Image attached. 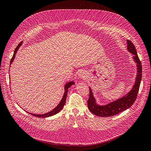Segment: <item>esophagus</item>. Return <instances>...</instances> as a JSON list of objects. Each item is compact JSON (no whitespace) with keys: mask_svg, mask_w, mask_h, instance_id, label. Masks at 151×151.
<instances>
[{"mask_svg":"<svg viewBox=\"0 0 151 151\" xmlns=\"http://www.w3.org/2000/svg\"><path fill=\"white\" fill-rule=\"evenodd\" d=\"M79 75H80V77H82V78H85L86 77V74L84 73H83V72H80V73L79 74Z\"/></svg>","mask_w":151,"mask_h":151,"instance_id":"obj_1","label":"esophagus"}]
</instances>
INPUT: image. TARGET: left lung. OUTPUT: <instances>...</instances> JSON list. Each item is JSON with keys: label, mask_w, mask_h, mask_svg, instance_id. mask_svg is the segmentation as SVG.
Here are the masks:
<instances>
[{"label": "left lung", "mask_w": 151, "mask_h": 151, "mask_svg": "<svg viewBox=\"0 0 151 151\" xmlns=\"http://www.w3.org/2000/svg\"><path fill=\"white\" fill-rule=\"evenodd\" d=\"M127 50L134 55L133 59L137 64V75L135 80V83L133 86L132 89L126 95L120 98L113 102H111L105 106H99L96 102V100L93 96L91 89L89 87V98L87 100V106L89 110L94 115L100 117H109L118 114L132 106L135 101L139 91L140 83L142 76V64L138 58L136 52V47L132 42L127 40Z\"/></svg>", "instance_id": "8db88e82"}]
</instances>
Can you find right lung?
Returning <instances> with one entry per match:
<instances>
[{
    "instance_id": "right-lung-1",
    "label": "right lung",
    "mask_w": 151,
    "mask_h": 151,
    "mask_svg": "<svg viewBox=\"0 0 151 151\" xmlns=\"http://www.w3.org/2000/svg\"><path fill=\"white\" fill-rule=\"evenodd\" d=\"M22 42H20L19 44V45H17V47L15 48V51H14V53H13V57L11 59V61H10V64H12V63L13 62L14 59H15L17 52V51H18L19 47H20V45H22ZM73 84H75L74 82H69L68 83L65 84V86H64L65 92H64V96H63L62 99V100L60 101V102L59 103V104L58 105V106L56 107L55 109H52V111H51L50 112H48V113L43 114H33V113H29V112H27V111L26 112H27V113H29L30 114L34 116L38 117V118L49 117V116H53V115H55L56 114H57L58 113H59V112L62 109V108L64 107V105L65 104L66 97H67V94H68V89L72 85H73Z\"/></svg>"
}]
</instances>
